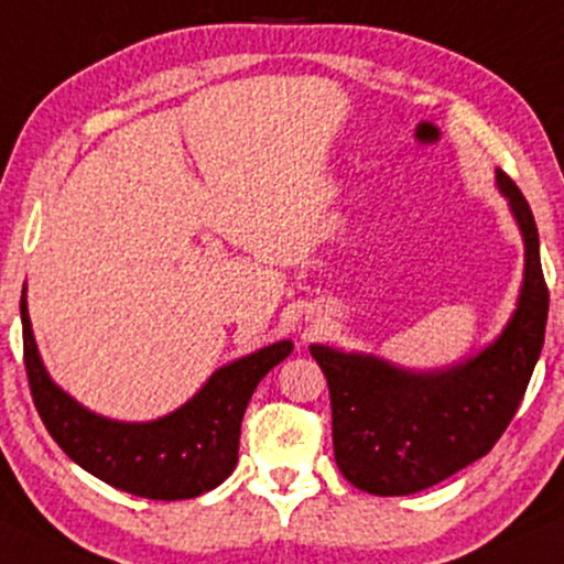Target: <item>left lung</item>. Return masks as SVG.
Returning <instances> with one entry per match:
<instances>
[{
  "mask_svg": "<svg viewBox=\"0 0 564 564\" xmlns=\"http://www.w3.org/2000/svg\"><path fill=\"white\" fill-rule=\"evenodd\" d=\"M497 186L525 241L518 310L497 341L431 372L323 344L310 347L328 378L336 465L359 491L406 497L436 486L486 457L518 412L544 347L549 289L525 196L501 171Z\"/></svg>",
  "mask_w": 564,
  "mask_h": 564,
  "instance_id": "1",
  "label": "left lung"
}]
</instances>
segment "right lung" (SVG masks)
I'll return each instance as SVG.
<instances>
[{"mask_svg": "<svg viewBox=\"0 0 564 564\" xmlns=\"http://www.w3.org/2000/svg\"><path fill=\"white\" fill-rule=\"evenodd\" d=\"M20 321L33 404L59 449L105 484L162 501L199 497L234 473L243 410L257 383L294 349L291 341L270 344L215 370L171 415L152 423H120L88 412L52 381L33 338L25 289Z\"/></svg>", "mask_w": 564, "mask_h": 564, "instance_id": "add662e5", "label": "right lung"}]
</instances>
